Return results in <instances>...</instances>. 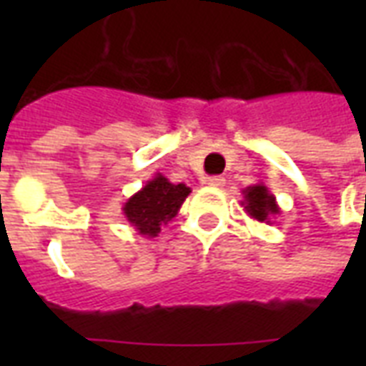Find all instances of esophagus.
Masks as SVG:
<instances>
[{
    "label": "esophagus",
    "mask_w": 366,
    "mask_h": 366,
    "mask_svg": "<svg viewBox=\"0 0 366 366\" xmlns=\"http://www.w3.org/2000/svg\"><path fill=\"white\" fill-rule=\"evenodd\" d=\"M207 186H211V188H222L224 184H226V178L224 177H209L205 180Z\"/></svg>",
    "instance_id": "esophagus-1"
}]
</instances>
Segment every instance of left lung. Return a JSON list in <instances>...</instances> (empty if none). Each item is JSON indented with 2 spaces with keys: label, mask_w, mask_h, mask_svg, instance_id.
I'll list each match as a JSON object with an SVG mask.
<instances>
[{
  "label": "left lung",
  "mask_w": 366,
  "mask_h": 366,
  "mask_svg": "<svg viewBox=\"0 0 366 366\" xmlns=\"http://www.w3.org/2000/svg\"><path fill=\"white\" fill-rule=\"evenodd\" d=\"M241 207L250 218H254L258 222L272 224V218L281 214V209L277 205L275 195L269 194V189L264 182H258L254 186L243 189V201Z\"/></svg>",
  "instance_id": "8db88e82"
}]
</instances>
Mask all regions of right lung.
I'll list each match as a JSON object with an SVG mask.
<instances>
[{
  "mask_svg": "<svg viewBox=\"0 0 366 366\" xmlns=\"http://www.w3.org/2000/svg\"><path fill=\"white\" fill-rule=\"evenodd\" d=\"M189 192L192 189L186 184H172L157 172L123 203V217L138 235L155 237L161 232V226H167L177 217Z\"/></svg>",
  "mask_w": 366,
  "mask_h": 366,
  "instance_id": "1",
  "label": "right lung"
}]
</instances>
